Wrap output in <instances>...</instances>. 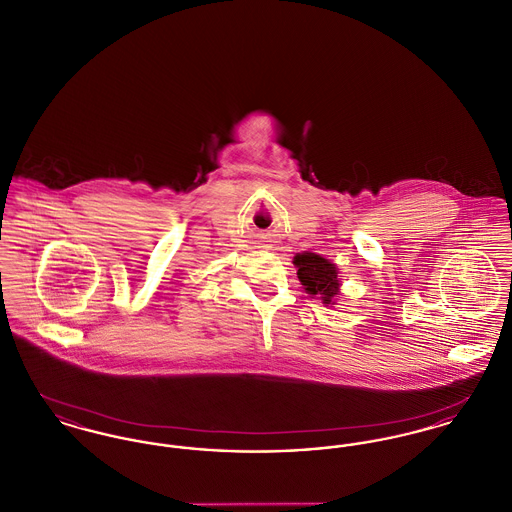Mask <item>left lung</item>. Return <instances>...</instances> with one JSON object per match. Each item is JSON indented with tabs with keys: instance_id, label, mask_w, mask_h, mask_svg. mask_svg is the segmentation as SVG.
Listing matches in <instances>:
<instances>
[{
	"instance_id": "8db88e82",
	"label": "left lung",
	"mask_w": 512,
	"mask_h": 512,
	"mask_svg": "<svg viewBox=\"0 0 512 512\" xmlns=\"http://www.w3.org/2000/svg\"><path fill=\"white\" fill-rule=\"evenodd\" d=\"M294 265L298 267V278L307 294L321 296L323 303H334L332 298L340 290L338 269L334 263L317 253L303 251L294 257Z\"/></svg>"
}]
</instances>
